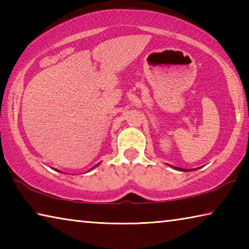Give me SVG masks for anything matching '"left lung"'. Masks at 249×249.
Here are the masks:
<instances>
[{
    "label": "left lung",
    "mask_w": 249,
    "mask_h": 249,
    "mask_svg": "<svg viewBox=\"0 0 249 249\" xmlns=\"http://www.w3.org/2000/svg\"><path fill=\"white\" fill-rule=\"evenodd\" d=\"M175 169H177V170H182V171H185V170H183V169H181V168H179V167H174ZM188 171V170H187Z\"/></svg>",
    "instance_id": "1"
}]
</instances>
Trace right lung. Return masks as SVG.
Masks as SVG:
<instances>
[{
	"mask_svg": "<svg viewBox=\"0 0 249 249\" xmlns=\"http://www.w3.org/2000/svg\"><path fill=\"white\" fill-rule=\"evenodd\" d=\"M98 165H99V163H98Z\"/></svg>",
	"mask_w": 249,
	"mask_h": 249,
	"instance_id": "add662e5",
	"label": "right lung"
}]
</instances>
